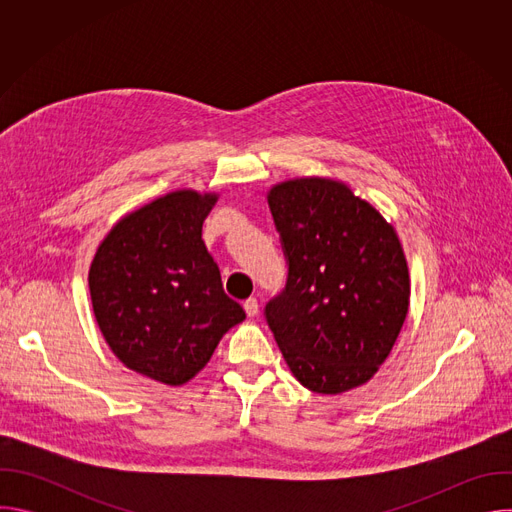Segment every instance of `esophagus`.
Segmentation results:
<instances>
[{
	"label": "esophagus",
	"instance_id": "obj_1",
	"mask_svg": "<svg viewBox=\"0 0 512 512\" xmlns=\"http://www.w3.org/2000/svg\"><path fill=\"white\" fill-rule=\"evenodd\" d=\"M243 308H245V312H247V316H249V318H253V316H257V314H259V302H257L255 298L245 300Z\"/></svg>",
	"mask_w": 512,
	"mask_h": 512
}]
</instances>
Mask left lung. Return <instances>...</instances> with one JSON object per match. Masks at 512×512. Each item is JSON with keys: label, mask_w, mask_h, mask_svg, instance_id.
Wrapping results in <instances>:
<instances>
[{"label": "left lung", "mask_w": 512, "mask_h": 512, "mask_svg": "<svg viewBox=\"0 0 512 512\" xmlns=\"http://www.w3.org/2000/svg\"><path fill=\"white\" fill-rule=\"evenodd\" d=\"M287 281L265 320L289 371L310 391L367 383L409 310V269L395 229L336 180L300 178L267 194Z\"/></svg>", "instance_id": "8db88e82"}]
</instances>
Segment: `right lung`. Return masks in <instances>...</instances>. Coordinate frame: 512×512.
<instances>
[{
    "label": "right lung",
    "mask_w": 512,
    "mask_h": 512,
    "mask_svg": "<svg viewBox=\"0 0 512 512\" xmlns=\"http://www.w3.org/2000/svg\"><path fill=\"white\" fill-rule=\"evenodd\" d=\"M216 194L170 192L127 214L89 271L97 324L127 369L170 387L190 381L245 320L202 241Z\"/></svg>",
    "instance_id": "obj_1"
}]
</instances>
